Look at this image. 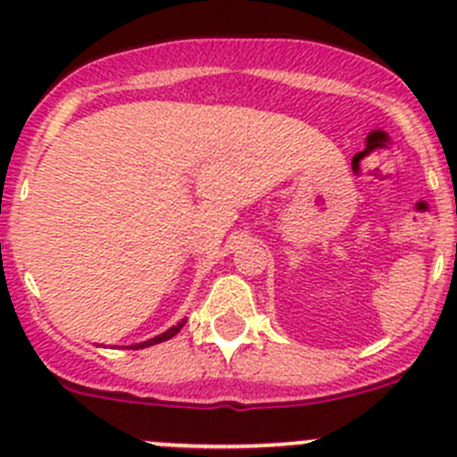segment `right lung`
Instances as JSON below:
<instances>
[{"mask_svg":"<svg viewBox=\"0 0 457 457\" xmlns=\"http://www.w3.org/2000/svg\"><path fill=\"white\" fill-rule=\"evenodd\" d=\"M186 320H187V318H183V320H179L177 325H174V327H170V329H168V331H163V334L154 336V338H150V340H143V343H137V345H132V349L152 347V345H159V343H163V340H170V338H172V336H177L179 331H181V327L186 325Z\"/></svg>","mask_w":457,"mask_h":457,"instance_id":"right-lung-1","label":"right lung"}]
</instances>
